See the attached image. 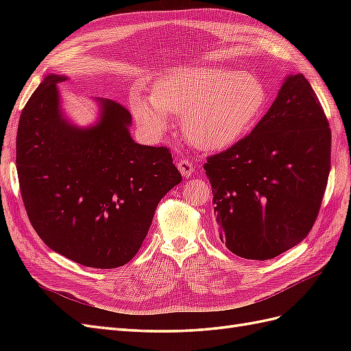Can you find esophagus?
<instances>
[{"label":"esophagus","instance_id":"1","mask_svg":"<svg viewBox=\"0 0 351 351\" xmlns=\"http://www.w3.org/2000/svg\"><path fill=\"white\" fill-rule=\"evenodd\" d=\"M177 168H178V171L182 173L183 177H190L195 171V167H193L192 161H189V159H180V161L177 162Z\"/></svg>","mask_w":351,"mask_h":351}]
</instances>
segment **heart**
Segmentation results:
<instances>
[{"label": "heart", "instance_id": "b5f03b06", "mask_svg": "<svg viewBox=\"0 0 351 351\" xmlns=\"http://www.w3.org/2000/svg\"><path fill=\"white\" fill-rule=\"evenodd\" d=\"M267 102V84L258 74L199 66L164 73L155 80L152 95H134L132 110L136 120L155 133L169 125V114L182 115L187 141L215 152L240 142L258 123Z\"/></svg>", "mask_w": 351, "mask_h": 351}]
</instances>
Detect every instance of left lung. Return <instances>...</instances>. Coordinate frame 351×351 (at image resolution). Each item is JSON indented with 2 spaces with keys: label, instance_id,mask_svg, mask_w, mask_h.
<instances>
[{
  "label": "left lung",
  "instance_id": "left-lung-1",
  "mask_svg": "<svg viewBox=\"0 0 351 351\" xmlns=\"http://www.w3.org/2000/svg\"><path fill=\"white\" fill-rule=\"evenodd\" d=\"M204 168L219 239L237 256L268 261L309 234L331 168V130L303 74H289L252 133Z\"/></svg>",
  "mask_w": 351,
  "mask_h": 351
}]
</instances>
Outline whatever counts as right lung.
Wrapping results in <instances>:
<instances>
[{"instance_id": "add662e5", "label": "right lung", "mask_w": 351, "mask_h": 351, "mask_svg": "<svg viewBox=\"0 0 351 351\" xmlns=\"http://www.w3.org/2000/svg\"><path fill=\"white\" fill-rule=\"evenodd\" d=\"M47 74L20 115L16 164L32 227L49 249L84 267H123L139 252L155 209L182 183L167 147L132 139V115L97 98V123L73 124Z\"/></svg>"}]
</instances>
